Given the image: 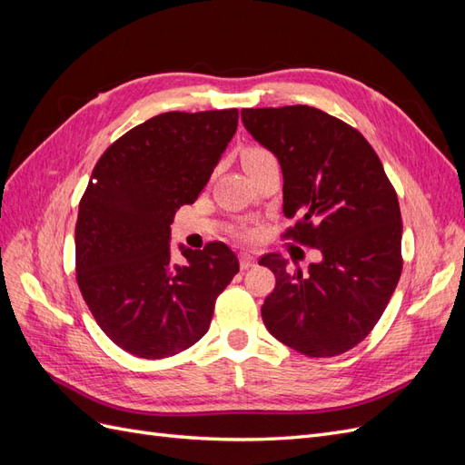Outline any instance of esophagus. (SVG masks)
<instances>
[{
	"label": "esophagus",
	"instance_id": "1",
	"mask_svg": "<svg viewBox=\"0 0 465 465\" xmlns=\"http://www.w3.org/2000/svg\"><path fill=\"white\" fill-rule=\"evenodd\" d=\"M256 265V256L252 254H241V267L242 270H250V267Z\"/></svg>",
	"mask_w": 465,
	"mask_h": 465
}]
</instances>
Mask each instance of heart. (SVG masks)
Listing matches in <instances>:
<instances>
[{"instance_id": "heart-1", "label": "heart", "mask_w": 465, "mask_h": 465, "mask_svg": "<svg viewBox=\"0 0 465 465\" xmlns=\"http://www.w3.org/2000/svg\"><path fill=\"white\" fill-rule=\"evenodd\" d=\"M267 157H273V154H272L270 151H267V149L260 147V145H250V147H246V149L242 151L244 168H248L250 164H254V163H260V161H263V159H267Z\"/></svg>"}]
</instances>
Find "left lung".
Segmentation results:
<instances>
[{
    "label": "left lung",
    "instance_id": "8db88e82",
    "mask_svg": "<svg viewBox=\"0 0 465 465\" xmlns=\"http://www.w3.org/2000/svg\"><path fill=\"white\" fill-rule=\"evenodd\" d=\"M244 128L283 171L285 238L318 248L308 273H275L262 318L270 333L306 357H335L359 345L386 311L401 275L398 193L361 132L314 106L244 108Z\"/></svg>",
    "mask_w": 465,
    "mask_h": 465
}]
</instances>
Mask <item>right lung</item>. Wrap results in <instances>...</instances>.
Listing matches in <instances>:
<instances>
[{
    "mask_svg": "<svg viewBox=\"0 0 465 465\" xmlns=\"http://www.w3.org/2000/svg\"><path fill=\"white\" fill-rule=\"evenodd\" d=\"M238 125V110L164 112L116 139L93 168L75 224L77 285L101 330L128 353L164 359L200 341L238 273L223 242L180 246L171 224L193 203Z\"/></svg>",
    "mask_w": 465,
    "mask_h": 465,
    "instance_id": "1",
    "label": "right lung"
}]
</instances>
